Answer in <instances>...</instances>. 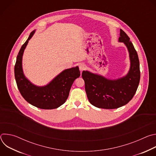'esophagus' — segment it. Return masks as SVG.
Returning <instances> with one entry per match:
<instances>
[{
	"mask_svg": "<svg viewBox=\"0 0 156 156\" xmlns=\"http://www.w3.org/2000/svg\"><path fill=\"white\" fill-rule=\"evenodd\" d=\"M79 69H80V71H83L86 69V65H84V64L81 63V64L79 65Z\"/></svg>",
	"mask_w": 156,
	"mask_h": 156,
	"instance_id": "34e87169",
	"label": "esophagus"
}]
</instances>
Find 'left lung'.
Listing matches in <instances>:
<instances>
[{
	"label": "left lung",
	"mask_w": 156,
	"mask_h": 156,
	"mask_svg": "<svg viewBox=\"0 0 156 156\" xmlns=\"http://www.w3.org/2000/svg\"><path fill=\"white\" fill-rule=\"evenodd\" d=\"M120 36L119 41L127 47L131 62L129 71L125 76L110 80L87 71L82 73L88 100L98 108L114 109L126 105L134 96L140 83V61L137 52L122 30Z\"/></svg>",
	"instance_id": "left-lung-1"
}]
</instances>
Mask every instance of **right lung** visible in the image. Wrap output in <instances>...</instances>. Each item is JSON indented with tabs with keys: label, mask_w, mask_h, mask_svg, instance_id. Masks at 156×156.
I'll list each match as a JSON object with an SVG mask.
<instances>
[{
	"label": "right lung",
	"mask_w": 156,
	"mask_h": 156,
	"mask_svg": "<svg viewBox=\"0 0 156 156\" xmlns=\"http://www.w3.org/2000/svg\"><path fill=\"white\" fill-rule=\"evenodd\" d=\"M34 31L30 33L27 41L21 46L15 65V78L19 91L30 104L42 109L56 108L67 99L70 88L75 79L80 76L78 66L66 69L57 76L47 86L38 87L28 81L22 70V56L28 41Z\"/></svg>",
	"instance_id": "add662e5"
}]
</instances>
